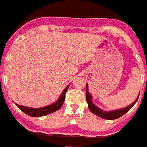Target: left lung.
I'll use <instances>...</instances> for the list:
<instances>
[{
    "label": "left lung",
    "mask_w": 147,
    "mask_h": 147,
    "mask_svg": "<svg viewBox=\"0 0 147 147\" xmlns=\"http://www.w3.org/2000/svg\"><path fill=\"white\" fill-rule=\"evenodd\" d=\"M86 100L87 103L88 104V108L91 110V112L95 114L96 116H99L100 118L105 119H118L121 116H122L124 114H125L126 113L128 112V110L131 108L132 107L134 106L135 103L137 102V100H138V98H139V95H138V98H137L135 101H134L133 104H131L130 106L127 107L125 108L120 109L118 110H113V111H110V112H104L103 110H101L100 109H99L98 107H96L92 102V96L91 94H89L88 91V85L86 84Z\"/></svg>",
    "instance_id": "8db88e82"
}]
</instances>
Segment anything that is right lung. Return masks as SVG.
Returning a JSON list of instances; mask_svg holds the SVG:
<instances>
[{
    "mask_svg": "<svg viewBox=\"0 0 147 147\" xmlns=\"http://www.w3.org/2000/svg\"><path fill=\"white\" fill-rule=\"evenodd\" d=\"M68 88L69 86H67L65 90L63 91V92L61 93L60 98H59V100H57V102L51 104V105H49V106L45 107H42V108H31V107L22 106V105H19V104H17L16 106L22 112L25 113V114L32 116V117H40V116H46V115L50 114V113L56 111V110H59L61 107V106L64 104V101H65V94H66Z\"/></svg>",
    "mask_w": 147,
    "mask_h": 147,
    "instance_id": "obj_1",
    "label": "right lung"
}]
</instances>
